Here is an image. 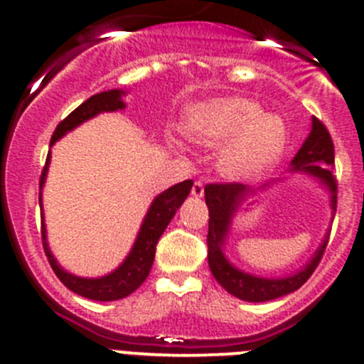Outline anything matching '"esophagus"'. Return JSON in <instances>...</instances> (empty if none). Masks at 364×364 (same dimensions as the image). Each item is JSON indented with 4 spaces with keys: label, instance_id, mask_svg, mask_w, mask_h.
Returning <instances> with one entry per match:
<instances>
[{
    "label": "esophagus",
    "instance_id": "esophagus-1",
    "mask_svg": "<svg viewBox=\"0 0 364 364\" xmlns=\"http://www.w3.org/2000/svg\"><path fill=\"white\" fill-rule=\"evenodd\" d=\"M192 196L197 197V199L204 196V183H203V181H196V183H193V186H192Z\"/></svg>",
    "mask_w": 364,
    "mask_h": 364
}]
</instances>
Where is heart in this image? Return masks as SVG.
I'll use <instances>...</instances> for the list:
<instances>
[{
  "label": "heart",
  "mask_w": 364,
  "mask_h": 364,
  "mask_svg": "<svg viewBox=\"0 0 364 364\" xmlns=\"http://www.w3.org/2000/svg\"><path fill=\"white\" fill-rule=\"evenodd\" d=\"M183 134L204 148H218L223 176L245 179L262 174L284 155L287 127L274 114L243 97H223L192 105L183 117Z\"/></svg>",
  "instance_id": "1"
}]
</instances>
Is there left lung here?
I'll return each instance as SVG.
<instances>
[{"label": "left lung", "mask_w": 364, "mask_h": 364, "mask_svg": "<svg viewBox=\"0 0 364 364\" xmlns=\"http://www.w3.org/2000/svg\"><path fill=\"white\" fill-rule=\"evenodd\" d=\"M335 168V146L328 128L317 119L311 117V130L304 139L303 146L291 161L292 172H304L310 174L328 190L329 205L333 216L336 211V179L333 176ZM267 186V185H264ZM262 186V188H264ZM257 190L241 183H225V185H208L204 188L205 204L209 209V230H208V262L213 277L229 294L237 299L250 301V303H264V301L277 299L297 291L321 262L322 253L328 245L329 234H326L321 247L315 250L306 266L301 267L294 274L282 278H264L255 274L245 273L243 269L229 262L225 257V241L229 236L232 218L247 197L253 196Z\"/></svg>", "instance_id": "obj_1"}]
</instances>
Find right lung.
Returning a JSON list of instances; mask_svg holds the SVG:
<instances>
[{
    "label": "right lung",
    "mask_w": 364,
    "mask_h": 364,
    "mask_svg": "<svg viewBox=\"0 0 364 364\" xmlns=\"http://www.w3.org/2000/svg\"><path fill=\"white\" fill-rule=\"evenodd\" d=\"M124 91L123 90H109L102 91V93L93 95V97L87 98L86 102L79 105L73 112H70L63 121L56 127L54 130L53 139H50V146L56 141H60L63 135H67L68 132H72L73 128H77L79 124H82L84 121L91 119V117L98 116L100 112H114V111H123L127 107V104L123 102ZM49 161H50V151L47 156L46 167H43L42 176H40V208H42V188L46 185L47 171H49ZM193 181L192 179H186V181L178 183V185L171 186L165 192H161L160 196L155 197L151 205H149L148 213H146L144 220H142V225L139 229L137 237H135V243L132 247L130 253L124 257L123 262L111 271L109 274L98 278H82L77 277V274L68 273L67 269L58 264L56 257L50 252L49 243H47V229L46 222H43V208H42V241H43V250H46L47 259H49L50 267L56 273V277L63 282L65 287H68L70 291L75 292V294L87 297V299L93 301H116L123 299V297L130 296L132 292L137 291L144 280L148 278L149 271H151L153 260H155V252H156V243H159L160 236L164 234L165 227L168 225V222L172 220V216L176 215V211L179 209V205L185 203V199L188 197L190 190H192Z\"/></svg>",
    "instance_id": "obj_1"
}]
</instances>
